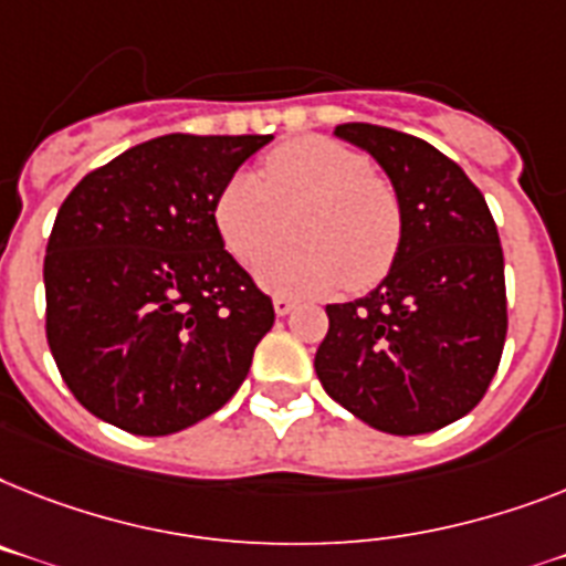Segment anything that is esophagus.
<instances>
[{"label":"esophagus","mask_w":566,"mask_h":566,"mask_svg":"<svg viewBox=\"0 0 566 566\" xmlns=\"http://www.w3.org/2000/svg\"><path fill=\"white\" fill-rule=\"evenodd\" d=\"M272 303H274V315H277V317H286L289 312H292L294 306H297V303H294L292 297H283V294H277V297H274Z\"/></svg>","instance_id":"esophagus-1"}]
</instances>
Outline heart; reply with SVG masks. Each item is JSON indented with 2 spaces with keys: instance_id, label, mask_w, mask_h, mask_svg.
<instances>
[{
  "instance_id": "obj_1",
  "label": "heart",
  "mask_w": 566,
  "mask_h": 566,
  "mask_svg": "<svg viewBox=\"0 0 566 566\" xmlns=\"http://www.w3.org/2000/svg\"><path fill=\"white\" fill-rule=\"evenodd\" d=\"M292 219L297 245L274 251L256 265V283L274 294L370 289L390 272L401 240L394 190L373 176L356 149L317 135L283 142L265 158L263 181L237 172L213 205L217 231L240 263H256Z\"/></svg>"
}]
</instances>
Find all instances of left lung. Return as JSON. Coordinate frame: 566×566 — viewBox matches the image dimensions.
Returning a JSON list of instances; mask_svg holds the SVG:
<instances>
[{
	"label": "left lung",
	"instance_id": "8db88e82",
	"mask_svg": "<svg viewBox=\"0 0 566 566\" xmlns=\"http://www.w3.org/2000/svg\"><path fill=\"white\" fill-rule=\"evenodd\" d=\"M394 185L401 240L390 272L358 301L329 303L315 353L321 385L376 431L413 437L469 413L506 340L503 249L460 165L417 135L340 124Z\"/></svg>",
	"mask_w": 566,
	"mask_h": 566
}]
</instances>
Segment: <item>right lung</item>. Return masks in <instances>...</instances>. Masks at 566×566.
<instances>
[{"label":"right lung","mask_w":566,"mask_h":566,"mask_svg":"<svg viewBox=\"0 0 566 566\" xmlns=\"http://www.w3.org/2000/svg\"><path fill=\"white\" fill-rule=\"evenodd\" d=\"M272 135L172 133L83 176L45 249V335L88 413L167 437L249 376L274 306L226 251L219 190Z\"/></svg>","instance_id":"right-lung-1"}]
</instances>
